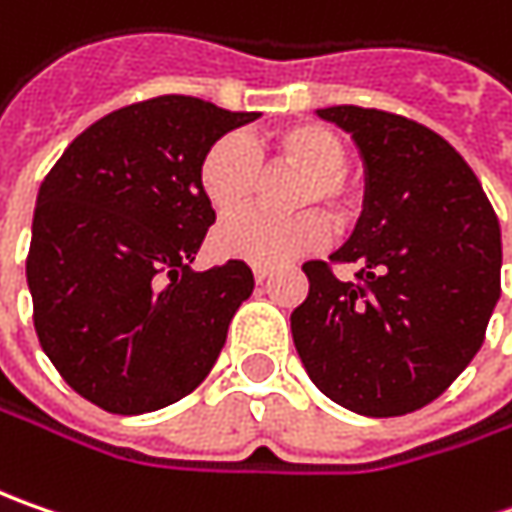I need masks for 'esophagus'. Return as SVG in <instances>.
<instances>
[{"instance_id": "esophagus-1", "label": "esophagus", "mask_w": 512, "mask_h": 512, "mask_svg": "<svg viewBox=\"0 0 512 512\" xmlns=\"http://www.w3.org/2000/svg\"><path fill=\"white\" fill-rule=\"evenodd\" d=\"M253 279H256V285H265L270 279V270L267 267H253Z\"/></svg>"}]
</instances>
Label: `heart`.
I'll return each instance as SVG.
<instances>
[{
    "mask_svg": "<svg viewBox=\"0 0 512 512\" xmlns=\"http://www.w3.org/2000/svg\"><path fill=\"white\" fill-rule=\"evenodd\" d=\"M300 170L291 191V206L302 209L293 217H239L230 219L213 233L216 256L253 267H279L302 256L327 236V222L307 207H325L333 219H344L356 193L344 176L347 145L339 133L325 125L302 122L270 133L267 139L247 145L242 136L227 133L205 150L199 162V187L216 216L244 212L258 186V159Z\"/></svg>",
    "mask_w": 512,
    "mask_h": 512,
    "instance_id": "obj_1",
    "label": "heart"
}]
</instances>
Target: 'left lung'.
I'll use <instances>...</instances> for the list:
<instances>
[{
    "mask_svg": "<svg viewBox=\"0 0 512 512\" xmlns=\"http://www.w3.org/2000/svg\"><path fill=\"white\" fill-rule=\"evenodd\" d=\"M356 142L364 207L330 259L307 262L290 316L310 382L359 416H404L442 396L484 342L502 296V230L476 173L436 130L376 108L316 110Z\"/></svg>",
    "mask_w": 512,
    "mask_h": 512,
    "instance_id": "1",
    "label": "left lung"
}]
</instances>
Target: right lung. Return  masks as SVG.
Masks as SVG:
<instances>
[{"instance_id":"1","label":"right lung","mask_w":512,"mask_h":512,"mask_svg":"<svg viewBox=\"0 0 512 512\" xmlns=\"http://www.w3.org/2000/svg\"><path fill=\"white\" fill-rule=\"evenodd\" d=\"M256 116L156 96L93 122L45 176L30 227L33 327L62 379L96 407H168L219 359L253 273L245 262L190 267L216 222L199 162Z\"/></svg>"}]
</instances>
